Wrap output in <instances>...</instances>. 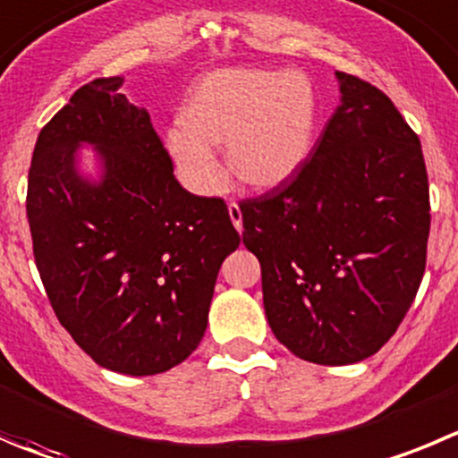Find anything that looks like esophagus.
<instances>
[{"instance_id":"obj_1","label":"esophagus","mask_w":458,"mask_h":458,"mask_svg":"<svg viewBox=\"0 0 458 458\" xmlns=\"http://www.w3.org/2000/svg\"><path fill=\"white\" fill-rule=\"evenodd\" d=\"M229 217H232L233 226H236L238 232H242V211L236 202H229Z\"/></svg>"}]
</instances>
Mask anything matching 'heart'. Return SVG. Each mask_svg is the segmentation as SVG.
I'll list each match as a JSON object with an SVG mask.
<instances>
[{
	"label": "heart",
	"mask_w": 458,
	"mask_h": 458,
	"mask_svg": "<svg viewBox=\"0 0 458 458\" xmlns=\"http://www.w3.org/2000/svg\"><path fill=\"white\" fill-rule=\"evenodd\" d=\"M315 123L317 94L306 73L217 69L191 87L166 143L182 180L198 195H216L225 186V168L213 150L225 146L242 184L274 189L306 164Z\"/></svg>",
	"instance_id": "obj_1"
}]
</instances>
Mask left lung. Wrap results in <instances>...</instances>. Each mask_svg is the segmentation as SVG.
Here are the masks:
<instances>
[{
    "instance_id": "8db88e82",
    "label": "left lung",
    "mask_w": 458,
    "mask_h": 458,
    "mask_svg": "<svg viewBox=\"0 0 458 458\" xmlns=\"http://www.w3.org/2000/svg\"><path fill=\"white\" fill-rule=\"evenodd\" d=\"M337 78L342 106L297 175L241 202L269 328L297 357L330 367L389 342L416 299L429 238L418 134L385 91Z\"/></svg>"
}]
</instances>
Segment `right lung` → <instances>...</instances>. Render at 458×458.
Listing matches in <instances>:
<instances>
[{
	"label": "right lung",
	"instance_id": "right-lung-1",
	"mask_svg": "<svg viewBox=\"0 0 458 458\" xmlns=\"http://www.w3.org/2000/svg\"><path fill=\"white\" fill-rule=\"evenodd\" d=\"M123 78L73 91L40 130L29 168L33 256L55 317L98 367L155 376L184 362L207 330L222 260L241 245L222 198L189 193ZM81 142L104 180L75 173Z\"/></svg>",
	"mask_w": 458,
	"mask_h": 458
}]
</instances>
